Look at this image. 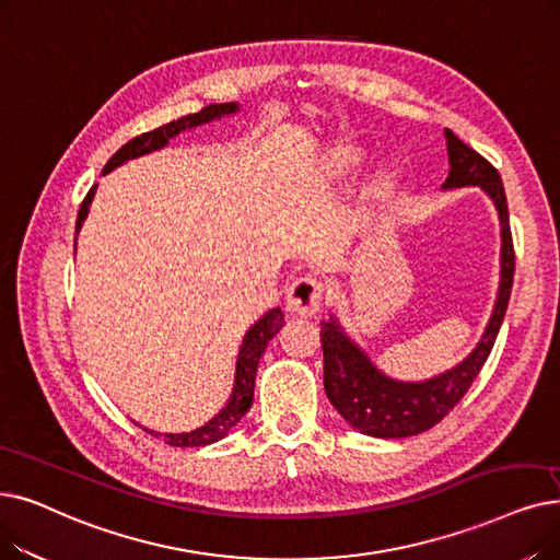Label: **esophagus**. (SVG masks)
<instances>
[{
    "mask_svg": "<svg viewBox=\"0 0 560 560\" xmlns=\"http://www.w3.org/2000/svg\"><path fill=\"white\" fill-rule=\"evenodd\" d=\"M323 295H325L323 281L315 279L313 275H302L288 288V311L308 318V315H315L320 311Z\"/></svg>",
    "mask_w": 560,
    "mask_h": 560,
    "instance_id": "34e87169",
    "label": "esophagus"
}]
</instances>
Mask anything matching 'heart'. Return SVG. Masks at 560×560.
I'll list each match as a JSON object with an SVG mask.
<instances>
[{
  "instance_id": "heart-1",
  "label": "heart",
  "mask_w": 560,
  "mask_h": 560,
  "mask_svg": "<svg viewBox=\"0 0 560 560\" xmlns=\"http://www.w3.org/2000/svg\"><path fill=\"white\" fill-rule=\"evenodd\" d=\"M354 162H357V158L354 155H338L336 158V168L338 172H348V168H352L354 166Z\"/></svg>"
}]
</instances>
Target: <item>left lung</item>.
<instances>
[{
  "label": "left lung",
  "instance_id": "1",
  "mask_svg": "<svg viewBox=\"0 0 560 560\" xmlns=\"http://www.w3.org/2000/svg\"><path fill=\"white\" fill-rule=\"evenodd\" d=\"M446 135L451 172L444 189L478 185L494 201L501 222V283L492 311V318L485 327L482 338L471 354L459 361L455 369L434 375L425 382H398L375 369L354 340L331 318L320 325L323 357H325V394L336 411L352 428L363 434L382 436V440H400L430 430L440 423L448 411L469 392L482 363L488 361L497 334L501 329L508 308L510 290L515 275V249L510 235L508 201L503 183L497 168L465 141H459L451 130Z\"/></svg>",
  "mask_w": 560,
  "mask_h": 560
}]
</instances>
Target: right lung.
Here are the masks:
<instances>
[{"label":"right lung","mask_w":560,"mask_h":560,"mask_svg":"<svg viewBox=\"0 0 560 560\" xmlns=\"http://www.w3.org/2000/svg\"><path fill=\"white\" fill-rule=\"evenodd\" d=\"M240 107L237 103H222V105H208L203 107L201 112L197 114H187L178 120H172V124L166 126H160L151 132H143L135 139H130L126 145H120V149L112 155V160L105 164L103 168V176L109 174L112 168L120 166L128 160H135V158H141L145 153H153L158 149H164V145L168 143V139L178 137L183 130H191V128H199L203 124H210V120L214 118H222V116H229V114H235ZM95 187L93 185L89 189V194L84 197L82 206H80V212H78V224H75V233H80L86 214H89V206L93 201V194H95ZM78 245V242H75ZM283 327V313L281 308H270L267 311L262 318L249 327V331L245 334V338H242V346H240V352H237V361H235V382H233V394L226 402V407H222L220 415H217L212 421H208L206 425L191 430V432H180V434H172V432H153L149 430L153 436H162V442L168 444V446H180V448H194V446H208V444H214L220 442L222 436H226L235 425L237 421L247 415V409L252 407V400H254V384H256V371H258V361H260V354L265 352L267 343H270V338H275V334ZM145 430V428H143Z\"/></svg>","instance_id":"right-lung-1"}]
</instances>
